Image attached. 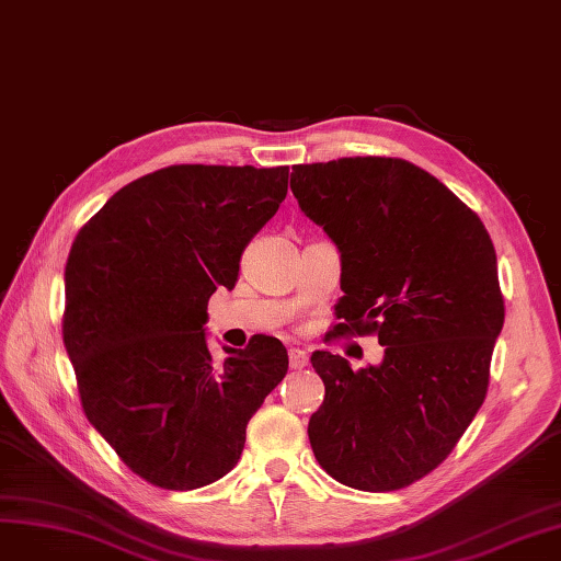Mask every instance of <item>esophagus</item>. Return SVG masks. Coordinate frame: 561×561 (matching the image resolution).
<instances>
[{
	"instance_id": "esophagus-1",
	"label": "esophagus",
	"mask_w": 561,
	"mask_h": 561,
	"mask_svg": "<svg viewBox=\"0 0 561 561\" xmlns=\"http://www.w3.org/2000/svg\"><path fill=\"white\" fill-rule=\"evenodd\" d=\"M288 366L291 370H302L307 366V354L302 350H291L288 352Z\"/></svg>"
}]
</instances>
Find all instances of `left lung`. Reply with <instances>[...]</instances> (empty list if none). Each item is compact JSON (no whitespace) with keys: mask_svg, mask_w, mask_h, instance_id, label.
Masks as SVG:
<instances>
[{"mask_svg":"<svg viewBox=\"0 0 561 561\" xmlns=\"http://www.w3.org/2000/svg\"><path fill=\"white\" fill-rule=\"evenodd\" d=\"M300 209L342 259L333 335H377L379 366L314 352L327 396L310 417L319 466L360 492L438 468L480 410L503 329L496 251L480 216L403 158L296 165Z\"/></svg>","mask_w":561,"mask_h":561,"instance_id":"obj_1","label":"left lung"}]
</instances>
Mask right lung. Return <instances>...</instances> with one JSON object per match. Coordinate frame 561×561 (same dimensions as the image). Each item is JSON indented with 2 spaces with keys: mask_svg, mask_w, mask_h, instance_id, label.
<instances>
[{
  "mask_svg": "<svg viewBox=\"0 0 561 561\" xmlns=\"http://www.w3.org/2000/svg\"><path fill=\"white\" fill-rule=\"evenodd\" d=\"M288 168L170 165L114 193L65 265L62 340L88 422L133 473L186 492L238 463L247 424L286 375L277 337L214 366L209 296L238 282Z\"/></svg>",
  "mask_w": 561,
  "mask_h": 561,
  "instance_id": "right-lung-1",
  "label": "right lung"
}]
</instances>
